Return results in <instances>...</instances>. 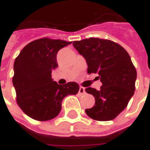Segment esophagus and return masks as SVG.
I'll return each instance as SVG.
<instances>
[{
  "label": "esophagus",
  "instance_id": "esophagus-1",
  "mask_svg": "<svg viewBox=\"0 0 150 150\" xmlns=\"http://www.w3.org/2000/svg\"><path fill=\"white\" fill-rule=\"evenodd\" d=\"M85 93V88H83V87H80L79 88V95H83Z\"/></svg>",
  "mask_w": 150,
  "mask_h": 150
}]
</instances>
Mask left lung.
I'll return each mask as SVG.
<instances>
[{
    "instance_id": "8db88e82",
    "label": "left lung",
    "mask_w": 150,
    "mask_h": 150,
    "mask_svg": "<svg viewBox=\"0 0 150 150\" xmlns=\"http://www.w3.org/2000/svg\"><path fill=\"white\" fill-rule=\"evenodd\" d=\"M73 46L86 59L88 74L97 73L102 83L100 90L85 89L96 100L94 106L85 110L87 115L99 121L115 119L135 91L137 71L130 56L118 43L103 38L75 41Z\"/></svg>"
}]
</instances>
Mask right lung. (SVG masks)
Wrapping results in <instances>:
<instances>
[{
	"label": "right lung",
	"mask_w": 150,
	"mask_h": 150,
	"mask_svg": "<svg viewBox=\"0 0 150 150\" xmlns=\"http://www.w3.org/2000/svg\"><path fill=\"white\" fill-rule=\"evenodd\" d=\"M71 42L42 38L31 42L16 58L13 65L17 103L28 116L46 121L58 116L63 98L76 95L79 86L75 82L58 84L51 71L58 67L57 53Z\"/></svg>",
	"instance_id": "right-lung-1"
}]
</instances>
